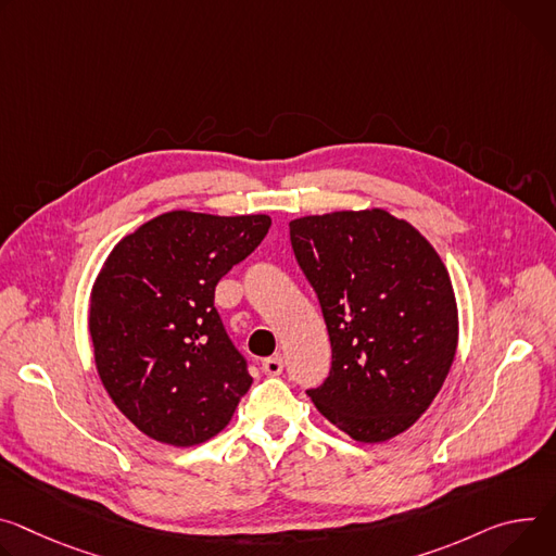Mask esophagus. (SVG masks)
<instances>
[{
  "label": "esophagus",
  "mask_w": 556,
  "mask_h": 556,
  "mask_svg": "<svg viewBox=\"0 0 556 556\" xmlns=\"http://www.w3.org/2000/svg\"><path fill=\"white\" fill-rule=\"evenodd\" d=\"M262 368H264V372H266V375L277 377V375H281V372H283V359H281L279 355L268 357V359H264V362H262Z\"/></svg>",
  "instance_id": "34e87169"
}]
</instances>
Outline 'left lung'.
Instances as JSON below:
<instances>
[{"instance_id":"left-lung-1","label":"left lung","mask_w":556,"mask_h":556,"mask_svg":"<svg viewBox=\"0 0 556 556\" xmlns=\"http://www.w3.org/2000/svg\"><path fill=\"white\" fill-rule=\"evenodd\" d=\"M299 268L332 345L317 410L362 443L408 430L434 401L459 341L450 275L430 241L383 208L290 222Z\"/></svg>"}]
</instances>
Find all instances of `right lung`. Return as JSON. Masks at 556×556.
<instances>
[{
  "label": "right lung",
  "mask_w": 556,
  "mask_h": 556,
  "mask_svg": "<svg viewBox=\"0 0 556 556\" xmlns=\"http://www.w3.org/2000/svg\"><path fill=\"white\" fill-rule=\"evenodd\" d=\"M268 228V215L173 211L126 235L99 270L88 313L94 366L150 439L188 447L232 419L252 377L224 330L215 286Z\"/></svg>",
  "instance_id": "right-lung-1"
}]
</instances>
